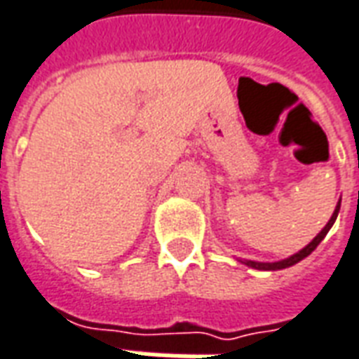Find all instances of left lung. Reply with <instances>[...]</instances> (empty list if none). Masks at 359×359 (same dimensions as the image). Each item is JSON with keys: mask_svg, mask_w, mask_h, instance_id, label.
Wrapping results in <instances>:
<instances>
[{"mask_svg": "<svg viewBox=\"0 0 359 359\" xmlns=\"http://www.w3.org/2000/svg\"><path fill=\"white\" fill-rule=\"evenodd\" d=\"M338 210H340V201L337 203L334 212H332L330 220L327 222V224H325V228H323L321 232L317 233L313 240L307 243L306 248L299 249V251H297V253H294V255L286 257V259H282V261H274V263H259V261H248V259H245V261H241L240 259V261L243 263V265L251 266V269H257V271H280V269H288V266L296 265V263H299L302 259H306L307 255H311V251H315V248H317V245H319V243L325 240V236L329 233V230L332 228V224H334V220H337Z\"/></svg>", "mask_w": 359, "mask_h": 359, "instance_id": "1", "label": "left lung"}]
</instances>
